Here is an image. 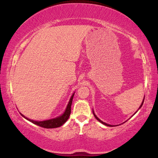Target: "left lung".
<instances>
[{
    "instance_id": "8db88e82",
    "label": "left lung",
    "mask_w": 158,
    "mask_h": 158,
    "mask_svg": "<svg viewBox=\"0 0 158 158\" xmlns=\"http://www.w3.org/2000/svg\"><path fill=\"white\" fill-rule=\"evenodd\" d=\"M144 99H143V101H142V104H141V106H139V109H140V108H141V107L142 106V105H143V103H144ZM139 109H138V110H139ZM93 113H94V116H95V118H96V119L98 121V122H100L101 123H102V124H104V125H106V126H109V127H113V126H112V125H111V124H106V123L103 122H102V121H101V120H100V119H99V118H98V117H97V116H96V114H94V110H93Z\"/></svg>"
}]
</instances>
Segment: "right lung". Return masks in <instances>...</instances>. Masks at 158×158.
<instances>
[{
	"mask_svg": "<svg viewBox=\"0 0 158 158\" xmlns=\"http://www.w3.org/2000/svg\"><path fill=\"white\" fill-rule=\"evenodd\" d=\"M74 94H73L72 96H71L70 101H69L68 104L67 106V108L65 111L64 112V114H62V116H59V117L52 118V119H49V120L42 121V122H36V121L31 120L29 119V118L25 117L23 114H21V115H22V116H23L25 118H27V120H29L31 122L33 123V124L38 125V126H40L41 127H43V128H47V129L57 128V127H61L62 124H64V123L67 122V120L68 119V118L70 117V112H71V105H72L73 98V96H74Z\"/></svg>",
	"mask_w": 158,
	"mask_h": 158,
	"instance_id": "right-lung-1",
	"label": "right lung"
}]
</instances>
